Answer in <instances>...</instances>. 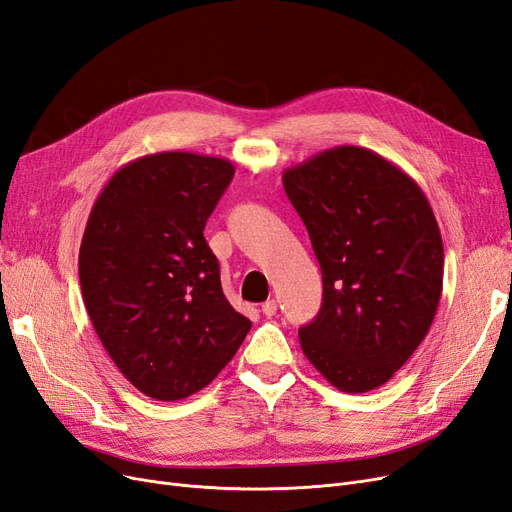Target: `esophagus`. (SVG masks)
<instances>
[{"mask_svg":"<svg viewBox=\"0 0 512 512\" xmlns=\"http://www.w3.org/2000/svg\"><path fill=\"white\" fill-rule=\"evenodd\" d=\"M260 311H262V315H267V317H273L275 313H277V303L273 301H267V303H262V307H260Z\"/></svg>","mask_w":512,"mask_h":512,"instance_id":"esophagus-1","label":"esophagus"}]
</instances>
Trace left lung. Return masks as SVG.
Wrapping results in <instances>:
<instances>
[{
	"label": "left lung",
	"instance_id": "1",
	"mask_svg": "<svg viewBox=\"0 0 512 512\" xmlns=\"http://www.w3.org/2000/svg\"><path fill=\"white\" fill-rule=\"evenodd\" d=\"M320 260L324 301L298 330L317 373L347 394L394 377L443 292V239L424 190L381 154L337 146L284 171Z\"/></svg>",
	"mask_w": 512,
	"mask_h": 512
}]
</instances>
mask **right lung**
<instances>
[{
	"label": "right lung",
	"instance_id": "obj_1",
	"mask_svg": "<svg viewBox=\"0 0 512 512\" xmlns=\"http://www.w3.org/2000/svg\"><path fill=\"white\" fill-rule=\"evenodd\" d=\"M233 175L222 156L146 154L112 175L88 216L84 307L120 373L154 400L203 390L252 328L226 301L203 237Z\"/></svg>",
	"mask_w": 512,
	"mask_h": 512
}]
</instances>
